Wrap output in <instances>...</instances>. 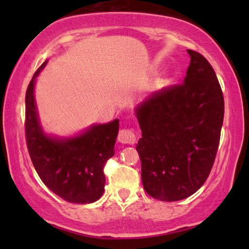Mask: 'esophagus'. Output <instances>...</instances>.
Masks as SVG:
<instances>
[{
	"label": "esophagus",
	"instance_id": "esophagus-1",
	"mask_svg": "<svg viewBox=\"0 0 249 249\" xmlns=\"http://www.w3.org/2000/svg\"><path fill=\"white\" fill-rule=\"evenodd\" d=\"M118 141L121 142V144H127V145H134L136 142V135L132 129L124 128L121 129L119 131L118 135Z\"/></svg>",
	"mask_w": 249,
	"mask_h": 249
}]
</instances>
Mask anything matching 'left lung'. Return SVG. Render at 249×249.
Wrapping results in <instances>:
<instances>
[{"label":"left lung","mask_w":249,"mask_h":249,"mask_svg":"<svg viewBox=\"0 0 249 249\" xmlns=\"http://www.w3.org/2000/svg\"><path fill=\"white\" fill-rule=\"evenodd\" d=\"M187 52L185 81L156 91L136 110L142 186L162 202L187 198L204 185L223 124V93L214 69L200 53Z\"/></svg>","instance_id":"left-lung-1"}]
</instances>
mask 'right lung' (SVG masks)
<instances>
[{
    "label": "right lung",
    "mask_w": 249,
    "mask_h": 249,
    "mask_svg": "<svg viewBox=\"0 0 249 249\" xmlns=\"http://www.w3.org/2000/svg\"><path fill=\"white\" fill-rule=\"evenodd\" d=\"M46 61L34 73L26 91L25 134L27 148L39 178L47 188L69 203L89 204L104 192V165L114 155L119 120L97 124L74 138L59 141L42 131L34 85Z\"/></svg>",
    "instance_id": "1"
}]
</instances>
